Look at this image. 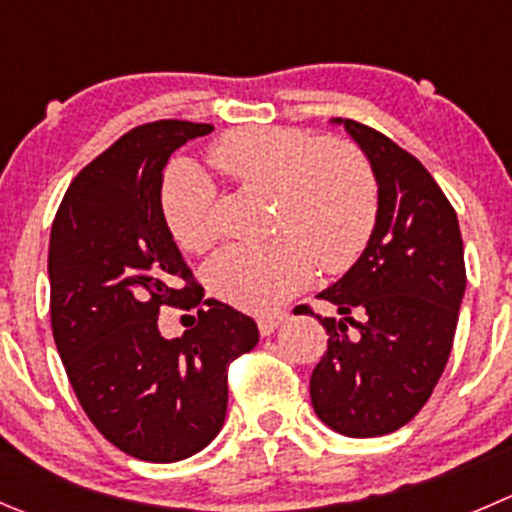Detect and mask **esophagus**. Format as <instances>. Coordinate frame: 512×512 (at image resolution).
<instances>
[{
	"mask_svg": "<svg viewBox=\"0 0 512 512\" xmlns=\"http://www.w3.org/2000/svg\"><path fill=\"white\" fill-rule=\"evenodd\" d=\"M285 312H275V315H260L257 317V327H260L262 335H272V332L277 330V327L285 322Z\"/></svg>",
	"mask_w": 512,
	"mask_h": 512,
	"instance_id": "34e87169",
	"label": "esophagus"
}]
</instances>
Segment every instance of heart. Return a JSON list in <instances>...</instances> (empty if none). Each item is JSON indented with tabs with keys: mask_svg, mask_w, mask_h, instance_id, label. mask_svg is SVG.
Masks as SVG:
<instances>
[{
	"mask_svg": "<svg viewBox=\"0 0 512 512\" xmlns=\"http://www.w3.org/2000/svg\"><path fill=\"white\" fill-rule=\"evenodd\" d=\"M207 162L240 187L272 192L265 242L225 247L207 270L212 292L242 310L267 312L325 272H342L360 257L375 230L377 180L360 147L320 140L285 127H242L207 147ZM212 182L192 162L167 167L160 212L172 240L187 252L215 245Z\"/></svg>",
	"mask_w": 512,
	"mask_h": 512,
	"instance_id": "b5f03b06",
	"label": "heart"
}]
</instances>
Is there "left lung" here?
Returning a JSON list of instances; mask_svg holds the SVG:
<instances>
[{"label":"left lung","instance_id":"8db88e82","mask_svg":"<svg viewBox=\"0 0 512 512\" xmlns=\"http://www.w3.org/2000/svg\"><path fill=\"white\" fill-rule=\"evenodd\" d=\"M377 180V220L355 265L327 290V352L310 377L317 418L347 438L403 428L433 395L465 295L458 215L410 152L355 119L332 117Z\"/></svg>","mask_w":512,"mask_h":512}]
</instances>
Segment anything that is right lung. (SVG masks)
Returning a JSON list of instances; mask_svg holds the SVG:
<instances>
[{
	"mask_svg": "<svg viewBox=\"0 0 512 512\" xmlns=\"http://www.w3.org/2000/svg\"><path fill=\"white\" fill-rule=\"evenodd\" d=\"M212 124L160 119L119 137L69 185L49 235L54 345L94 428L147 463H177L217 438L227 367L260 340L245 312L190 280L160 212L167 160ZM203 302L182 338L156 327L162 304Z\"/></svg>",
	"mask_w": 512,
	"mask_h": 512,
	"instance_id": "add662e5",
	"label": "right lung"
}]
</instances>
